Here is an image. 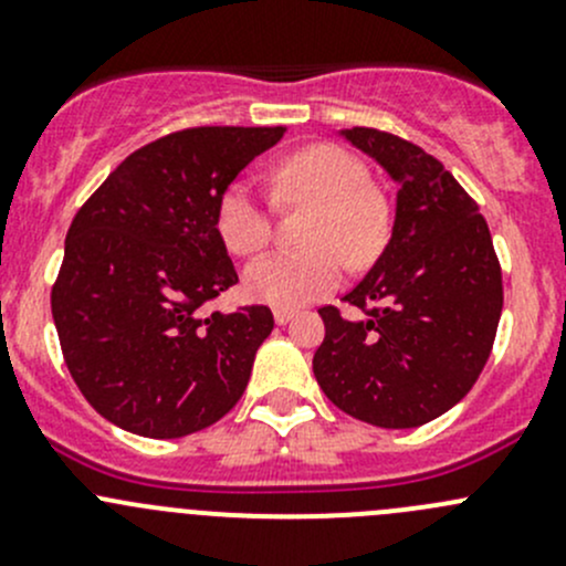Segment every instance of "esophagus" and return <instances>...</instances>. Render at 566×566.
<instances>
[{"label": "esophagus", "mask_w": 566, "mask_h": 566, "mask_svg": "<svg viewBox=\"0 0 566 566\" xmlns=\"http://www.w3.org/2000/svg\"><path fill=\"white\" fill-rule=\"evenodd\" d=\"M293 317H295L293 310H273V319H276L279 325H287Z\"/></svg>", "instance_id": "1"}]
</instances>
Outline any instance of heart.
I'll return each instance as SVG.
<instances>
[{"mask_svg":"<svg viewBox=\"0 0 566 566\" xmlns=\"http://www.w3.org/2000/svg\"><path fill=\"white\" fill-rule=\"evenodd\" d=\"M273 197L284 205H312L304 243L276 251L247 271L254 301L293 310L331 293L345 262L367 268L389 241L391 208L386 193L369 182L367 164L336 145H310L284 158L271 175ZM216 232L232 254H260L273 241L271 202L254 186L238 180L216 205Z\"/></svg>","mask_w":566,"mask_h":566,"instance_id":"obj_1","label":"heart"}]
</instances>
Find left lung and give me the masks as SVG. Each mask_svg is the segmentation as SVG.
<instances>
[{
    "mask_svg": "<svg viewBox=\"0 0 566 566\" xmlns=\"http://www.w3.org/2000/svg\"><path fill=\"white\" fill-rule=\"evenodd\" d=\"M345 136L399 182L397 219L373 271L342 298L367 317L319 306L312 369L347 416L408 430L454 408L482 375L504 306L501 265L479 205L438 158L389 130Z\"/></svg>",
    "mask_w": 566,
    "mask_h": 566,
    "instance_id": "8db88e82",
    "label": "left lung"
}]
</instances>
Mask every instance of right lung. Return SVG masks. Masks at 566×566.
Here are the masks:
<instances>
[{"mask_svg":"<svg viewBox=\"0 0 566 566\" xmlns=\"http://www.w3.org/2000/svg\"><path fill=\"white\" fill-rule=\"evenodd\" d=\"M276 128L199 125L130 153L78 208L51 287L62 358L104 419L145 438L216 424L243 397L268 306L210 312L238 282L216 205Z\"/></svg>","mask_w":566,"mask_h":566,"instance_id":"right-lung-1","label":"right lung"}]
</instances>
